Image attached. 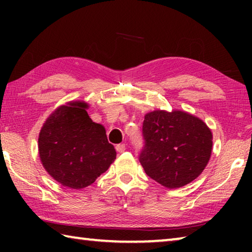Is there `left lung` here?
Returning <instances> with one entry per match:
<instances>
[{"mask_svg":"<svg viewBox=\"0 0 252 252\" xmlns=\"http://www.w3.org/2000/svg\"><path fill=\"white\" fill-rule=\"evenodd\" d=\"M88 108L81 101L59 106L39 134V157L46 172L72 189L91 186L117 158L104 126L91 120Z\"/></svg>","mask_w":252,"mask_h":252,"instance_id":"left-lung-1","label":"left lung"}]
</instances>
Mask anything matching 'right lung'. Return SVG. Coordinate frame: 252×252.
Returning <instances> with one entry per match:
<instances>
[{
  "instance_id": "1",
  "label": "right lung",
  "mask_w": 252,
  "mask_h": 252,
  "mask_svg": "<svg viewBox=\"0 0 252 252\" xmlns=\"http://www.w3.org/2000/svg\"><path fill=\"white\" fill-rule=\"evenodd\" d=\"M142 134L140 163L149 177L169 189L193 181L210 160L211 130L192 114L152 111L144 117Z\"/></svg>"
}]
</instances>
